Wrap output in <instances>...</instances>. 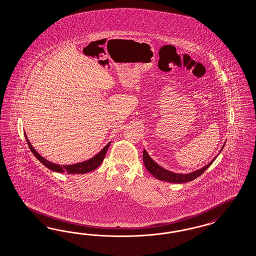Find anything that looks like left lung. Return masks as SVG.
I'll return each mask as SVG.
<instances>
[{
    "instance_id": "obj_1",
    "label": "left lung",
    "mask_w": 256,
    "mask_h": 256,
    "mask_svg": "<svg viewBox=\"0 0 256 256\" xmlns=\"http://www.w3.org/2000/svg\"><path fill=\"white\" fill-rule=\"evenodd\" d=\"M224 146L225 144L222 146L220 153L222 152V150L224 149ZM216 158H214L208 165L204 166L202 168L199 169V170H194L192 172H188V174H176V172H172L170 170H166L162 166H160L158 163L151 158L150 156L148 155L146 149H144V152H142V160H144V166L153 176H155L156 178L160 179V180H162V181L170 182V183H178V184L186 183V182H190L194 179L199 178L202 174L206 170L210 165L213 163V162L216 160Z\"/></svg>"
}]
</instances>
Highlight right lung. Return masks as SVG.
<instances>
[{"label": "right lung", "mask_w": 256, "mask_h": 256, "mask_svg": "<svg viewBox=\"0 0 256 256\" xmlns=\"http://www.w3.org/2000/svg\"><path fill=\"white\" fill-rule=\"evenodd\" d=\"M24 135H25V139L27 140L28 146L31 149L32 153L34 155V156L40 162L42 163L44 166H46L48 169L56 172H68L71 174H86V172H89L91 170L96 169L103 162L108 146L110 144V142L108 144L101 150L100 152H98L96 155L94 156L92 158L86 160V162L75 163V164H71V165H59V164L48 162L45 158H43L42 156L40 155L38 152L32 146L25 132H24Z\"/></svg>", "instance_id": "right-lung-1"}]
</instances>
